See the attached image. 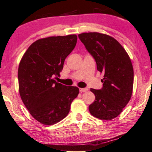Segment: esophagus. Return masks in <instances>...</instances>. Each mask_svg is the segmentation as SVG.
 Returning a JSON list of instances; mask_svg holds the SVG:
<instances>
[{
    "mask_svg": "<svg viewBox=\"0 0 152 152\" xmlns=\"http://www.w3.org/2000/svg\"><path fill=\"white\" fill-rule=\"evenodd\" d=\"M88 91V88H80V91L81 93H82V92H86Z\"/></svg>",
    "mask_w": 152,
    "mask_h": 152,
    "instance_id": "1",
    "label": "esophagus"
}]
</instances>
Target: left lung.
Wrapping results in <instances>:
<instances>
[{"instance_id":"8db88e82","label":"left lung","mask_w":152,"mask_h":152,"mask_svg":"<svg viewBox=\"0 0 152 152\" xmlns=\"http://www.w3.org/2000/svg\"><path fill=\"white\" fill-rule=\"evenodd\" d=\"M78 37L95 59L97 70L104 74L101 89H90L96 96L88 107L90 113L100 119H113L131 98L133 68L131 58L121 44L110 35L93 32L81 33Z\"/></svg>"}]
</instances>
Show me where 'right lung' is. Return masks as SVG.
Returning <instances> with one entry per match:
<instances>
[{"label": "right lung", "mask_w": 152, "mask_h": 152, "mask_svg": "<svg viewBox=\"0 0 152 152\" xmlns=\"http://www.w3.org/2000/svg\"><path fill=\"white\" fill-rule=\"evenodd\" d=\"M76 35L39 39L31 44L19 63V91L32 117L44 125L61 121L79 94L77 86L54 80L60 76L65 59L75 47Z\"/></svg>", "instance_id": "right-lung-1"}]
</instances>
